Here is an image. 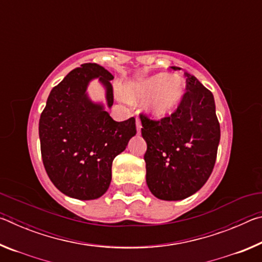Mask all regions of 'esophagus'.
<instances>
[{
	"label": "esophagus",
	"instance_id": "obj_1",
	"mask_svg": "<svg viewBox=\"0 0 262 262\" xmlns=\"http://www.w3.org/2000/svg\"><path fill=\"white\" fill-rule=\"evenodd\" d=\"M141 128H142V125H141V121L139 120V119L136 118V129H137V133H141Z\"/></svg>",
	"mask_w": 262,
	"mask_h": 262
}]
</instances>
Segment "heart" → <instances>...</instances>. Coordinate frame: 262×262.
Instances as JSON below:
<instances>
[{
  "label": "heart",
  "instance_id": "1",
  "mask_svg": "<svg viewBox=\"0 0 262 262\" xmlns=\"http://www.w3.org/2000/svg\"><path fill=\"white\" fill-rule=\"evenodd\" d=\"M128 101L147 99L145 110L154 118H165L178 108L185 95V83L167 74H156L142 81L129 83L123 91Z\"/></svg>",
  "mask_w": 262,
  "mask_h": 262
}]
</instances>
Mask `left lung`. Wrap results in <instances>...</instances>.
<instances>
[{
    "label": "left lung",
    "instance_id": "8db88e82",
    "mask_svg": "<svg viewBox=\"0 0 262 262\" xmlns=\"http://www.w3.org/2000/svg\"><path fill=\"white\" fill-rule=\"evenodd\" d=\"M185 77L187 92L174 113L158 121L140 115L147 185L165 201L184 200L207 183L221 137L214 96L193 75Z\"/></svg>",
    "mask_w": 262,
    "mask_h": 262
}]
</instances>
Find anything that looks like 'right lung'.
<instances>
[{"instance_id":"obj_1","label":"right lung","mask_w":262,"mask_h":262,"mask_svg":"<svg viewBox=\"0 0 262 262\" xmlns=\"http://www.w3.org/2000/svg\"><path fill=\"white\" fill-rule=\"evenodd\" d=\"M98 78L113 105L114 78L97 63H84L52 89L39 120L42 163L55 187L77 200H95L108 189L112 163L136 134L135 119L114 121L95 103L88 85Z\"/></svg>"}]
</instances>
